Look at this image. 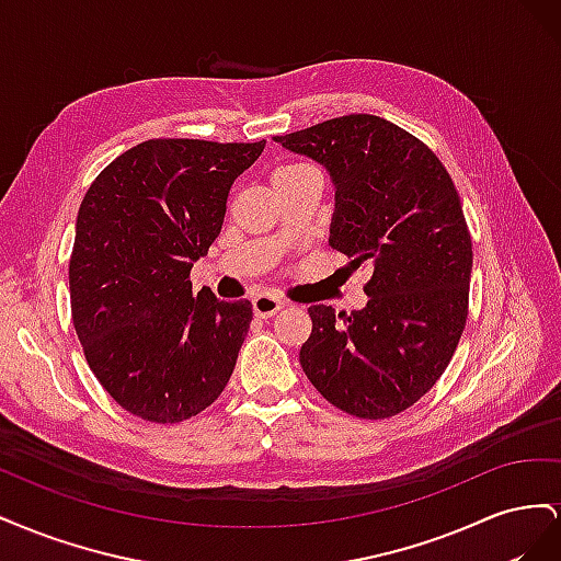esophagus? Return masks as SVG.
I'll list each match as a JSON object with an SVG mask.
<instances>
[{
	"label": "esophagus",
	"mask_w": 561,
	"mask_h": 561,
	"mask_svg": "<svg viewBox=\"0 0 561 561\" xmlns=\"http://www.w3.org/2000/svg\"><path fill=\"white\" fill-rule=\"evenodd\" d=\"M283 309V301L271 295H257L252 299V313L257 318H271Z\"/></svg>",
	"instance_id": "obj_1"
}]
</instances>
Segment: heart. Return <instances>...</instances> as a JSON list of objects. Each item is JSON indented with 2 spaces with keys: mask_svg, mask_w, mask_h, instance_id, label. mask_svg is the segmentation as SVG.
<instances>
[{
  "mask_svg": "<svg viewBox=\"0 0 561 561\" xmlns=\"http://www.w3.org/2000/svg\"><path fill=\"white\" fill-rule=\"evenodd\" d=\"M304 168H309V165H304V163H293V165H283V168H278V171H276V175H285V173H297V171H304Z\"/></svg>",
  "mask_w": 561,
  "mask_h": 561,
  "instance_id": "obj_1",
  "label": "heart"
}]
</instances>
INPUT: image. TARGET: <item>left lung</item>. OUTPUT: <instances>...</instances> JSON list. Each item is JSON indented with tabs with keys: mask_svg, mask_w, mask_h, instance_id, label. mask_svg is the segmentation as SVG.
Segmentation results:
<instances>
[{
	"mask_svg": "<svg viewBox=\"0 0 561 561\" xmlns=\"http://www.w3.org/2000/svg\"><path fill=\"white\" fill-rule=\"evenodd\" d=\"M274 142L325 168L330 245L369 271L365 309H309L304 375L353 416H396L443 377L466 328L472 243L461 198L433 151L381 116H339Z\"/></svg>",
	"mask_w": 561,
	"mask_h": 561,
	"instance_id": "8db88e82",
	"label": "left lung"
}]
</instances>
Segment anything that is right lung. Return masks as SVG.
Masks as SVG:
<instances>
[{
  "mask_svg": "<svg viewBox=\"0 0 561 561\" xmlns=\"http://www.w3.org/2000/svg\"><path fill=\"white\" fill-rule=\"evenodd\" d=\"M260 142L147 140L89 186L70 260L72 320L89 367L126 412L178 423L222 393L252 304L192 293L222 231L233 180Z\"/></svg>",
  "mask_w": 561,
  "mask_h": 561,
  "instance_id": "obj_1",
  "label": "right lung"
}]
</instances>
